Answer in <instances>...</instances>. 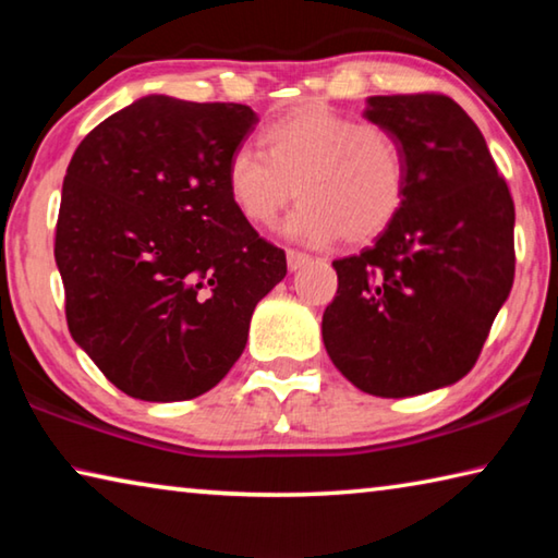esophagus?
<instances>
[{
	"label": "esophagus",
	"mask_w": 558,
	"mask_h": 558,
	"mask_svg": "<svg viewBox=\"0 0 558 558\" xmlns=\"http://www.w3.org/2000/svg\"><path fill=\"white\" fill-rule=\"evenodd\" d=\"M286 256H288V268L290 270H300L302 266H305V263L310 260V256H307V253H302V251H295V248H288V253H286Z\"/></svg>",
	"instance_id": "1"
}]
</instances>
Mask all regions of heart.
<instances>
[{
  "mask_svg": "<svg viewBox=\"0 0 558 558\" xmlns=\"http://www.w3.org/2000/svg\"><path fill=\"white\" fill-rule=\"evenodd\" d=\"M260 145L233 149L223 169L233 209L253 226L276 221L295 189L282 233L307 245L366 243L403 209L409 162L391 130L302 102L263 128Z\"/></svg>",
  "mask_w": 558,
  "mask_h": 558,
  "instance_id": "b5f03b06",
  "label": "heart"
}]
</instances>
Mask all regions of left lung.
<instances>
[{
	"label": "left lung",
	"mask_w": 558,
	"mask_h": 558,
	"mask_svg": "<svg viewBox=\"0 0 558 558\" xmlns=\"http://www.w3.org/2000/svg\"><path fill=\"white\" fill-rule=\"evenodd\" d=\"M364 118L399 137L409 194L374 245L332 263L323 339L356 389L403 399L475 366L514 282V202L452 98L372 96Z\"/></svg>",
	"instance_id": "left-lung-1"
}]
</instances>
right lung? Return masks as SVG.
<instances>
[{
  "mask_svg": "<svg viewBox=\"0 0 558 558\" xmlns=\"http://www.w3.org/2000/svg\"><path fill=\"white\" fill-rule=\"evenodd\" d=\"M258 116L145 96L90 130L63 177L56 266L71 337L132 399L214 389L286 251L233 209L223 169Z\"/></svg>",
  "mask_w": 558,
  "mask_h": 558,
  "instance_id": "1",
  "label": "right lung"
}]
</instances>
